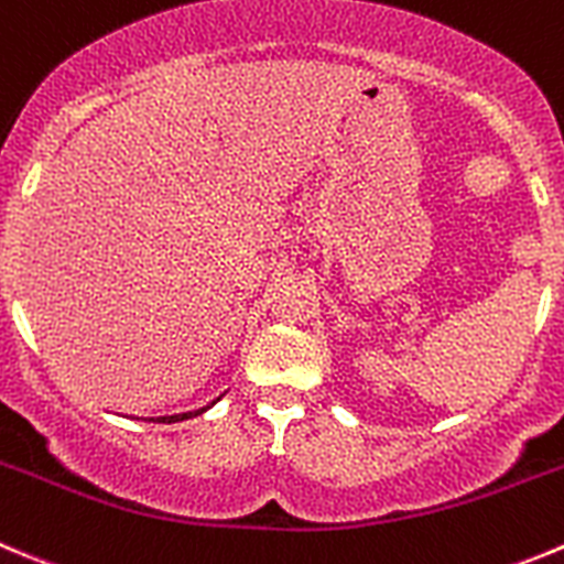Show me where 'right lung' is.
I'll return each mask as SVG.
<instances>
[{
    "instance_id": "add662e5",
    "label": "right lung",
    "mask_w": 564,
    "mask_h": 564,
    "mask_svg": "<svg viewBox=\"0 0 564 564\" xmlns=\"http://www.w3.org/2000/svg\"><path fill=\"white\" fill-rule=\"evenodd\" d=\"M208 409V406H205ZM205 409H197V412H186V414H175V417H158L155 423H177V420H188V417H197V414H203Z\"/></svg>"
}]
</instances>
